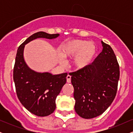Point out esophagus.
Returning <instances> with one entry per match:
<instances>
[{
	"label": "esophagus",
	"instance_id": "1",
	"mask_svg": "<svg viewBox=\"0 0 133 133\" xmlns=\"http://www.w3.org/2000/svg\"><path fill=\"white\" fill-rule=\"evenodd\" d=\"M66 79H67V82L68 83H70L71 82V76L70 75H68L66 77Z\"/></svg>",
	"mask_w": 133,
	"mask_h": 133
}]
</instances>
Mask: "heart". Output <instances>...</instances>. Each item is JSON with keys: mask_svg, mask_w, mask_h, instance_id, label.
I'll use <instances>...</instances> for the list:
<instances>
[{"mask_svg": "<svg viewBox=\"0 0 133 133\" xmlns=\"http://www.w3.org/2000/svg\"><path fill=\"white\" fill-rule=\"evenodd\" d=\"M97 53V47L92 41L84 39H72L63 42L59 47V54L64 59L74 56L72 65L74 69L82 71L92 63ZM59 62L63 64L62 59Z\"/></svg>", "mask_w": 133, "mask_h": 133, "instance_id": "b5f03b06", "label": "heart"}]
</instances>
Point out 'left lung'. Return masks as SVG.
Returning <instances> with one entry per match:
<instances>
[{
	"label": "left lung",
	"instance_id": "obj_1",
	"mask_svg": "<svg viewBox=\"0 0 133 133\" xmlns=\"http://www.w3.org/2000/svg\"><path fill=\"white\" fill-rule=\"evenodd\" d=\"M101 43L102 52L88 68L70 74L74 89V109L84 119L103 114L116 95L119 67L110 45Z\"/></svg>",
	"mask_w": 133,
	"mask_h": 133
}]
</instances>
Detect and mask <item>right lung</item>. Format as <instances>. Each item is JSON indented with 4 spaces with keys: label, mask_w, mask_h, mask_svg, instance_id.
Segmentation results:
<instances>
[{
    "label": "right lung",
    "mask_w": 133,
    "mask_h": 133,
    "mask_svg": "<svg viewBox=\"0 0 133 133\" xmlns=\"http://www.w3.org/2000/svg\"><path fill=\"white\" fill-rule=\"evenodd\" d=\"M59 36L38 32L27 38L17 52L13 74L17 95L24 108L37 116H47L56 109V97L66 82L68 73L52 74L31 69L24 60V47L38 38L53 39Z\"/></svg>",
    "instance_id": "add662e5"
}]
</instances>
